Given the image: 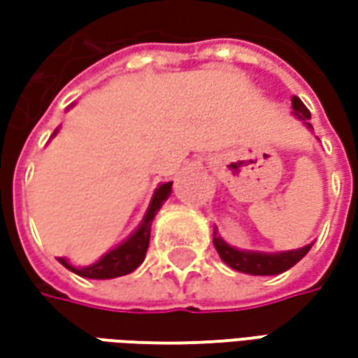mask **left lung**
Here are the masks:
<instances>
[{
	"instance_id": "1",
	"label": "left lung",
	"mask_w": 358,
	"mask_h": 358,
	"mask_svg": "<svg viewBox=\"0 0 358 358\" xmlns=\"http://www.w3.org/2000/svg\"><path fill=\"white\" fill-rule=\"evenodd\" d=\"M293 109H295V115L301 121H305V125L310 127L309 119L310 113L309 109L305 107V103L293 97L291 99ZM213 245L217 249L219 257L227 263L229 267L241 271V273H249V275H279L282 271L291 268L296 265L305 255L309 253L310 245L303 247V249H295V251H282V253H259V251H239L235 247L227 245L221 237H217V231H215Z\"/></svg>"
}]
</instances>
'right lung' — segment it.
I'll list each match as a JSON object with an SVG mask.
<instances>
[{"instance_id": "obj_1", "label": "right lung", "mask_w": 358, "mask_h": 358, "mask_svg": "<svg viewBox=\"0 0 358 358\" xmlns=\"http://www.w3.org/2000/svg\"><path fill=\"white\" fill-rule=\"evenodd\" d=\"M171 185L173 183L169 181V183H161L155 189V195L151 199V205H149V209H147V213H145L143 221L137 227V231L131 235L129 239L123 241L119 247H115L113 251L105 253L97 263H93L90 267L77 268L67 259H63V257H59V263L65 268L73 271L76 275L85 277V279H113V277H121V275H129L131 271H135L143 263L147 247H149V237H151V223H153L155 215L161 209V205L171 195Z\"/></svg>"}]
</instances>
